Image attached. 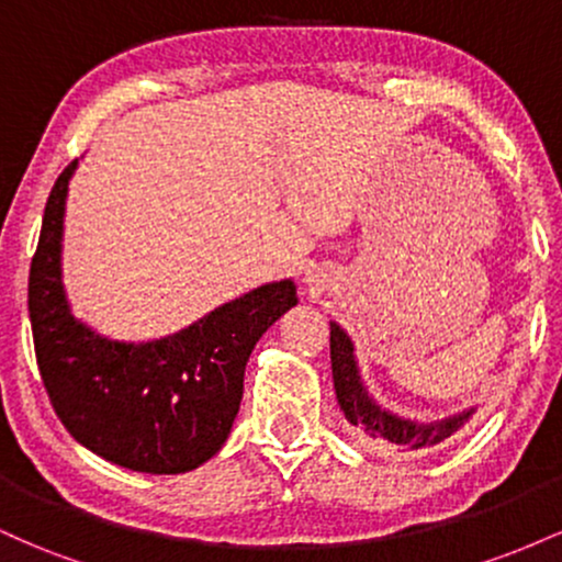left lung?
Segmentation results:
<instances>
[{"label":"left lung","instance_id":"1","mask_svg":"<svg viewBox=\"0 0 562 562\" xmlns=\"http://www.w3.org/2000/svg\"><path fill=\"white\" fill-rule=\"evenodd\" d=\"M330 362L335 396H338L346 420L353 425L357 436L375 443V447H396L402 451L436 447V443L454 436L473 415V409H468L462 415L447 417V420L438 423H412L385 412L383 406L367 396L362 380H359L357 362H353L351 340L335 322H330Z\"/></svg>","mask_w":562,"mask_h":562}]
</instances>
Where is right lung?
I'll return each instance as SVG.
<instances>
[{
  "label": "right lung",
  "mask_w": 562,
  "mask_h": 562,
  "mask_svg": "<svg viewBox=\"0 0 562 562\" xmlns=\"http://www.w3.org/2000/svg\"><path fill=\"white\" fill-rule=\"evenodd\" d=\"M76 164L49 192L29 274L44 389L68 434L102 460L137 473H187L227 441L250 351L299 303L295 285L282 280L250 290L150 344L102 338L70 314L60 277L63 214Z\"/></svg>",
  "instance_id": "1"
}]
</instances>
